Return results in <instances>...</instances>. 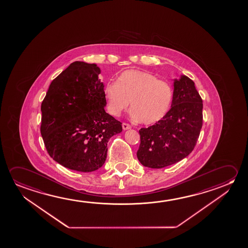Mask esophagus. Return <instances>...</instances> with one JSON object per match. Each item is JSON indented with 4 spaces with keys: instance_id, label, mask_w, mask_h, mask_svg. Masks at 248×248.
I'll return each mask as SVG.
<instances>
[{
    "instance_id": "esophagus-1",
    "label": "esophagus",
    "mask_w": 248,
    "mask_h": 248,
    "mask_svg": "<svg viewBox=\"0 0 248 248\" xmlns=\"http://www.w3.org/2000/svg\"><path fill=\"white\" fill-rule=\"evenodd\" d=\"M122 126L124 130H129V129L131 128V126L129 124H127V123H123Z\"/></svg>"
}]
</instances>
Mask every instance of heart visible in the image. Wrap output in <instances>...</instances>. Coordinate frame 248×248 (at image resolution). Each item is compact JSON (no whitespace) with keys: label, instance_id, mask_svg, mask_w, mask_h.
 Returning <instances> with one entry per match:
<instances>
[{"label":"heart","instance_id":"1","mask_svg":"<svg viewBox=\"0 0 248 248\" xmlns=\"http://www.w3.org/2000/svg\"><path fill=\"white\" fill-rule=\"evenodd\" d=\"M107 110L119 116L131 107V116L144 124L159 122L170 110L173 99L171 84L159 80L151 73L129 69L121 73L116 83L108 81L104 87Z\"/></svg>","mask_w":248,"mask_h":248}]
</instances>
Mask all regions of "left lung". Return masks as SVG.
<instances>
[{"label":"left lung","instance_id":"obj_1","mask_svg":"<svg viewBox=\"0 0 248 248\" xmlns=\"http://www.w3.org/2000/svg\"><path fill=\"white\" fill-rule=\"evenodd\" d=\"M202 125V98L194 82L182 76L174 81L173 99L168 114L154 125L139 130L138 160L150 168L175 164L192 152Z\"/></svg>","mask_w":248,"mask_h":248}]
</instances>
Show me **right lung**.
<instances>
[{
  "mask_svg": "<svg viewBox=\"0 0 248 248\" xmlns=\"http://www.w3.org/2000/svg\"><path fill=\"white\" fill-rule=\"evenodd\" d=\"M94 63L75 62L56 77L41 104L46 150L54 160L76 171L103 166L107 142L122 131V123L106 112L104 85Z\"/></svg>",
  "mask_w": 248,
  "mask_h": 248,
  "instance_id": "obj_1",
  "label": "right lung"
}]
</instances>
